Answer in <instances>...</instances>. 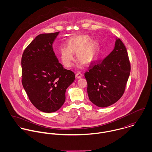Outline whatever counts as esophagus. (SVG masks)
Returning <instances> with one entry per match:
<instances>
[{"label": "esophagus", "mask_w": 152, "mask_h": 152, "mask_svg": "<svg viewBox=\"0 0 152 152\" xmlns=\"http://www.w3.org/2000/svg\"><path fill=\"white\" fill-rule=\"evenodd\" d=\"M75 77H76L77 78H81L83 77V74H82L81 72H77V73L75 74Z\"/></svg>", "instance_id": "1"}]
</instances>
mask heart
Instances as JSON below:
<instances>
[{"label": "heart", "instance_id": "obj_1", "mask_svg": "<svg viewBox=\"0 0 152 152\" xmlns=\"http://www.w3.org/2000/svg\"><path fill=\"white\" fill-rule=\"evenodd\" d=\"M67 45L68 47H61L59 51L62 63L66 68L72 65L74 53L77 54L78 60L86 65H90L97 56L98 44L88 35L71 37L67 40Z\"/></svg>", "mask_w": 152, "mask_h": 152}]
</instances>
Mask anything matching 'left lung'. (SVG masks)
Wrapping results in <instances>:
<instances>
[{
	"mask_svg": "<svg viewBox=\"0 0 152 152\" xmlns=\"http://www.w3.org/2000/svg\"><path fill=\"white\" fill-rule=\"evenodd\" d=\"M130 72L127 50L119 39L104 60L89 66L85 72L89 100L98 107H107L123 95Z\"/></svg>",
	"mask_w": 152,
	"mask_h": 152,
	"instance_id": "left-lung-1",
	"label": "left lung"
}]
</instances>
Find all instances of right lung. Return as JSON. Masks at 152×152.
<instances>
[{
    "mask_svg": "<svg viewBox=\"0 0 152 152\" xmlns=\"http://www.w3.org/2000/svg\"><path fill=\"white\" fill-rule=\"evenodd\" d=\"M59 33L38 35L22 55V85L32 104L46 113L63 106L65 91L75 80L74 73L63 66L53 51Z\"/></svg>",
    "mask_w": 152,
    "mask_h": 152,
    "instance_id": "1",
    "label": "right lung"
}]
</instances>
